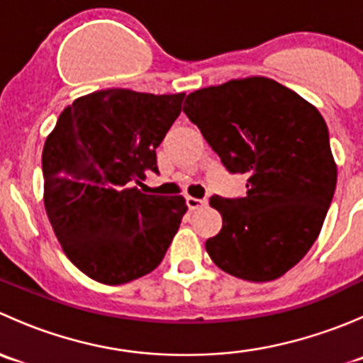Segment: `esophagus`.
<instances>
[{
	"label": "esophagus",
	"instance_id": "34e87169",
	"mask_svg": "<svg viewBox=\"0 0 363 363\" xmlns=\"http://www.w3.org/2000/svg\"><path fill=\"white\" fill-rule=\"evenodd\" d=\"M205 203H207V202H205V200L193 199V196H188V199H186V205H188V207L191 208V211H195V208H202Z\"/></svg>",
	"mask_w": 363,
	"mask_h": 363
}]
</instances>
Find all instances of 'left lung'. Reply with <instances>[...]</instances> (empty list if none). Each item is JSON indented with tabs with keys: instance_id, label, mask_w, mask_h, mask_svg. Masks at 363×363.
Here are the masks:
<instances>
[{
	"instance_id": "8db88e82",
	"label": "left lung",
	"mask_w": 363,
	"mask_h": 363,
	"mask_svg": "<svg viewBox=\"0 0 363 363\" xmlns=\"http://www.w3.org/2000/svg\"><path fill=\"white\" fill-rule=\"evenodd\" d=\"M184 113L226 170L247 177L242 199H211L223 228L205 242L208 256L239 279H277L311 250L334 199L337 164L327 123L267 77L193 91Z\"/></svg>"
}]
</instances>
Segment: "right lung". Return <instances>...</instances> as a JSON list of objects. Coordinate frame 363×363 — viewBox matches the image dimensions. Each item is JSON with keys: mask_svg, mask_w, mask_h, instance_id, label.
<instances>
[{"mask_svg": "<svg viewBox=\"0 0 363 363\" xmlns=\"http://www.w3.org/2000/svg\"><path fill=\"white\" fill-rule=\"evenodd\" d=\"M186 93L123 87L80 96L61 112L42 152L43 203L69 262L91 279L124 284L152 272L177 233L182 196L145 195L156 147Z\"/></svg>", "mask_w": 363, "mask_h": 363, "instance_id": "add662e5", "label": "right lung"}]
</instances>
